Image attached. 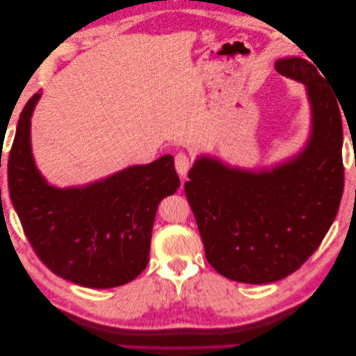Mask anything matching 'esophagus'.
Segmentation results:
<instances>
[{"instance_id":"esophagus-1","label":"esophagus","mask_w":356,"mask_h":356,"mask_svg":"<svg viewBox=\"0 0 356 356\" xmlns=\"http://www.w3.org/2000/svg\"><path fill=\"white\" fill-rule=\"evenodd\" d=\"M190 165H191V161H190L187 154L178 153L175 156V169H177V172L179 174V177H186L187 170L190 169Z\"/></svg>"}]
</instances>
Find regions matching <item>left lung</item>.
<instances>
[{
	"label": "left lung",
	"instance_id": "left-lung-1",
	"mask_svg": "<svg viewBox=\"0 0 356 356\" xmlns=\"http://www.w3.org/2000/svg\"><path fill=\"white\" fill-rule=\"evenodd\" d=\"M275 67L307 90L312 131L303 152L258 172L202 156L186 182L207 260L220 275L254 285L300 268L325 238L343 195L337 96L305 59H279Z\"/></svg>",
	"mask_w": 356,
	"mask_h": 356
}]
</instances>
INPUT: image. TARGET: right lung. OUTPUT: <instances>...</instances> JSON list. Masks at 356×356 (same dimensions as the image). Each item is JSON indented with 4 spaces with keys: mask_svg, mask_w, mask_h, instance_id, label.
<instances>
[{
    "mask_svg": "<svg viewBox=\"0 0 356 356\" xmlns=\"http://www.w3.org/2000/svg\"><path fill=\"white\" fill-rule=\"evenodd\" d=\"M41 93L20 113L8 156V191L26 238L50 270L81 286L114 288L148 264L160 200L179 187L174 157L126 168L83 187L50 186L31 149V117Z\"/></svg>",
    "mask_w": 356,
    "mask_h": 356,
    "instance_id": "obj_1",
    "label": "right lung"
}]
</instances>
